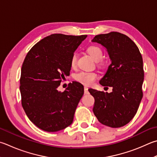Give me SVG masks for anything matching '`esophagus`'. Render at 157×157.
Segmentation results:
<instances>
[{
	"label": "esophagus",
	"instance_id": "esophagus-1",
	"mask_svg": "<svg viewBox=\"0 0 157 157\" xmlns=\"http://www.w3.org/2000/svg\"><path fill=\"white\" fill-rule=\"evenodd\" d=\"M88 88L87 87H86V86L84 87V94H88Z\"/></svg>",
	"mask_w": 157,
	"mask_h": 157
}]
</instances>
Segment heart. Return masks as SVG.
I'll return each instance as SVG.
<instances>
[{
  "label": "heart",
  "instance_id": "obj_1",
  "mask_svg": "<svg viewBox=\"0 0 157 157\" xmlns=\"http://www.w3.org/2000/svg\"><path fill=\"white\" fill-rule=\"evenodd\" d=\"M87 51L89 55L91 56V58L95 62H99L102 59L103 52H102V50L100 47L93 45V46H90L88 47ZM77 60H78V53L75 52L71 56V66H75L77 63ZM97 78H98V75L95 73L90 72V71H82L75 75V80L84 85L92 84Z\"/></svg>",
  "mask_w": 157,
  "mask_h": 157
}]
</instances>
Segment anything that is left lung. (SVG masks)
I'll return each mask as SVG.
<instances>
[{"mask_svg":"<svg viewBox=\"0 0 157 157\" xmlns=\"http://www.w3.org/2000/svg\"><path fill=\"white\" fill-rule=\"evenodd\" d=\"M92 41L103 45L109 54L112 62L99 83L113 87L110 93L88 90L95 98L93 113L103 125L122 127L135 117L143 98V58L135 42L123 33L99 34Z\"/></svg>","mask_w":157,"mask_h":157,"instance_id":"1","label":"left lung"}]
</instances>
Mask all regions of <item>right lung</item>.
Returning a JSON list of instances; mask_svg holds the SVG:
<instances>
[{"instance_id": "add662e5", "label": "right lung", "mask_w": 157, "mask_h": 157, "mask_svg": "<svg viewBox=\"0 0 157 157\" xmlns=\"http://www.w3.org/2000/svg\"><path fill=\"white\" fill-rule=\"evenodd\" d=\"M86 36L51 34L25 57L20 79L22 106L30 121L42 130L57 132L72 124L84 86L73 82L64 92L58 87L69 75L71 56Z\"/></svg>"}]
</instances>
